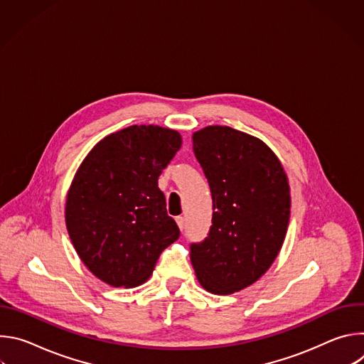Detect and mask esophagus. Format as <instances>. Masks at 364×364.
Instances as JSON below:
<instances>
[{"label":"esophagus","instance_id":"34e87169","mask_svg":"<svg viewBox=\"0 0 364 364\" xmlns=\"http://www.w3.org/2000/svg\"><path fill=\"white\" fill-rule=\"evenodd\" d=\"M176 222H177L180 230H183V229H184V218H183V216H177V218H176Z\"/></svg>","mask_w":364,"mask_h":364}]
</instances>
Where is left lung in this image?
I'll list each match as a JSON object with an SVG mask.
<instances>
[{"instance_id":"1","label":"left lung","mask_w":364,"mask_h":364,"mask_svg":"<svg viewBox=\"0 0 364 364\" xmlns=\"http://www.w3.org/2000/svg\"><path fill=\"white\" fill-rule=\"evenodd\" d=\"M193 149L213 198L210 232L190 245L200 285L229 295L261 278L285 240L291 196L274 151L259 138L230 127L193 134Z\"/></svg>"}]
</instances>
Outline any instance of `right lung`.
<instances>
[{
	"label": "right lung",
	"mask_w": 364,
	"mask_h": 364,
	"mask_svg": "<svg viewBox=\"0 0 364 364\" xmlns=\"http://www.w3.org/2000/svg\"><path fill=\"white\" fill-rule=\"evenodd\" d=\"M180 146L174 129L132 125L99 141L76 171L66 226L82 262L100 281L144 284L161 252L178 239L159 177Z\"/></svg>",
	"instance_id": "right-lung-1"
}]
</instances>
